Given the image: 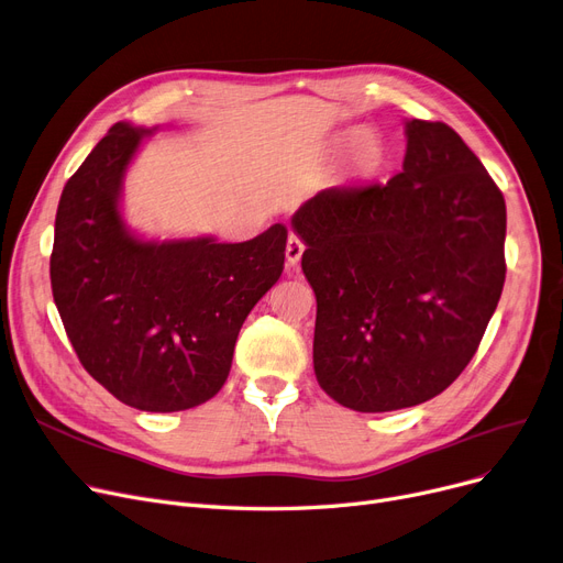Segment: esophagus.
Instances as JSON below:
<instances>
[{"instance_id": "1", "label": "esophagus", "mask_w": 563, "mask_h": 563, "mask_svg": "<svg viewBox=\"0 0 563 563\" xmlns=\"http://www.w3.org/2000/svg\"><path fill=\"white\" fill-rule=\"evenodd\" d=\"M303 251H306V246H303V241L291 232L289 236H287V246H285V257H287V262L295 266L299 260H301V255H303Z\"/></svg>"}]
</instances>
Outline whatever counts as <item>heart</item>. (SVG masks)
Instances as JSON below:
<instances>
[{
	"mask_svg": "<svg viewBox=\"0 0 563 563\" xmlns=\"http://www.w3.org/2000/svg\"><path fill=\"white\" fill-rule=\"evenodd\" d=\"M342 140H354L352 142V152H350V163L352 169L356 175H373L382 167L384 163V144L382 140L371 133V131H363V133H345Z\"/></svg>",
	"mask_w": 563,
	"mask_h": 563,
	"instance_id": "obj_1",
	"label": "heart"
}]
</instances>
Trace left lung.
Instances as JSON below:
<instances>
[{
    "mask_svg": "<svg viewBox=\"0 0 563 563\" xmlns=\"http://www.w3.org/2000/svg\"><path fill=\"white\" fill-rule=\"evenodd\" d=\"M314 291V377L354 411L421 405L476 354L499 303L506 202L442 121H407L402 173L291 216Z\"/></svg>",
    "mask_w": 563,
    "mask_h": 563,
    "instance_id": "left-lung-1",
    "label": "left lung"
}]
</instances>
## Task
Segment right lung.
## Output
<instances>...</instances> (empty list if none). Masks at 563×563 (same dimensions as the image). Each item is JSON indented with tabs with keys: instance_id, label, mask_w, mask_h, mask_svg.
Listing matches in <instances>:
<instances>
[{
	"instance_id": "add662e5",
	"label": "right lung",
	"mask_w": 563,
	"mask_h": 563,
	"mask_svg": "<svg viewBox=\"0 0 563 563\" xmlns=\"http://www.w3.org/2000/svg\"><path fill=\"white\" fill-rule=\"evenodd\" d=\"M146 129L114 124L59 198L51 283L85 371L129 407L184 411L223 388L234 342L276 285L287 228L241 243L142 241L119 211Z\"/></svg>"
}]
</instances>
